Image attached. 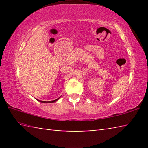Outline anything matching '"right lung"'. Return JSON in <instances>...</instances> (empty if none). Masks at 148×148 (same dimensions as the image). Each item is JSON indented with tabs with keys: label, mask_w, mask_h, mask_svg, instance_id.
Returning a JSON list of instances; mask_svg holds the SVG:
<instances>
[{
	"label": "right lung",
	"mask_w": 148,
	"mask_h": 148,
	"mask_svg": "<svg viewBox=\"0 0 148 148\" xmlns=\"http://www.w3.org/2000/svg\"><path fill=\"white\" fill-rule=\"evenodd\" d=\"M60 98V97H59ZM59 98L57 99L56 100H54V101H48V102H46V101H40V102H42V103H53V102H56L57 101H58V100L59 99Z\"/></svg>",
	"instance_id": "add662e5"
}]
</instances>
